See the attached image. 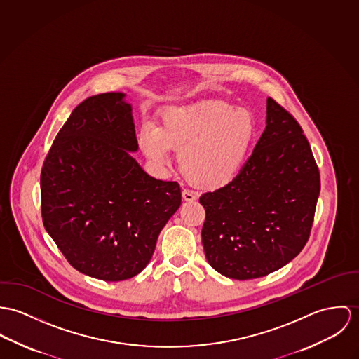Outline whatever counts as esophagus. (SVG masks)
I'll list each match as a JSON object with an SVG mask.
<instances>
[{"instance_id":"esophagus-1","label":"esophagus","mask_w":359,"mask_h":359,"mask_svg":"<svg viewBox=\"0 0 359 359\" xmlns=\"http://www.w3.org/2000/svg\"><path fill=\"white\" fill-rule=\"evenodd\" d=\"M182 197H183L184 201H187V202H193V201L198 198V196L194 191H190V190H183Z\"/></svg>"}]
</instances>
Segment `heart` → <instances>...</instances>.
<instances>
[{"mask_svg":"<svg viewBox=\"0 0 359 359\" xmlns=\"http://www.w3.org/2000/svg\"><path fill=\"white\" fill-rule=\"evenodd\" d=\"M256 135L253 117L226 103H201L166 109L161 126L147 122L139 132L143 154L156 165L179 151L183 175L196 186L220 189L243 169Z\"/></svg>","mask_w":359,"mask_h":359,"instance_id":"b5f03b06","label":"heart"}]
</instances>
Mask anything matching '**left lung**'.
<instances>
[{
    "label": "left lung",
    "instance_id": "left-lung-1",
    "mask_svg": "<svg viewBox=\"0 0 359 359\" xmlns=\"http://www.w3.org/2000/svg\"><path fill=\"white\" fill-rule=\"evenodd\" d=\"M266 123L238 176L199 197L206 260L229 278L277 271L302 252L314 222L320 179L310 143L271 97Z\"/></svg>",
    "mask_w": 359,
    "mask_h": 359
}]
</instances>
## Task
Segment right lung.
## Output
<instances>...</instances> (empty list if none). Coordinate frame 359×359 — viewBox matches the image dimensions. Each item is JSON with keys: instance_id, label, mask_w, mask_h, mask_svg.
Returning <instances> with one entry per match:
<instances>
[{"instance_id": "1", "label": "right lung", "mask_w": 359, "mask_h": 359, "mask_svg": "<svg viewBox=\"0 0 359 359\" xmlns=\"http://www.w3.org/2000/svg\"><path fill=\"white\" fill-rule=\"evenodd\" d=\"M109 92L80 103L41 170L43 227L67 262L102 280L137 276L182 203L180 186L149 176L137 151L132 107Z\"/></svg>"}]
</instances>
